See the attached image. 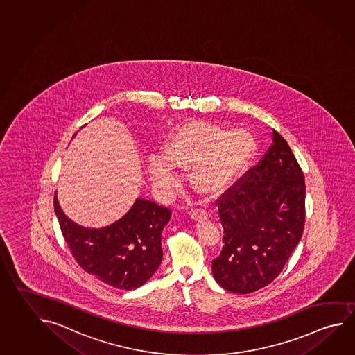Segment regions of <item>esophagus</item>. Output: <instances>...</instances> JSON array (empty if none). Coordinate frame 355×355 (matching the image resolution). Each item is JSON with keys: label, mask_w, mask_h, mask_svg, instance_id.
Returning a JSON list of instances; mask_svg holds the SVG:
<instances>
[{"label": "esophagus", "mask_w": 355, "mask_h": 355, "mask_svg": "<svg viewBox=\"0 0 355 355\" xmlns=\"http://www.w3.org/2000/svg\"><path fill=\"white\" fill-rule=\"evenodd\" d=\"M190 216L193 218V221H201V220H206L207 218V214L204 210H195L190 211Z\"/></svg>", "instance_id": "34e87169"}]
</instances>
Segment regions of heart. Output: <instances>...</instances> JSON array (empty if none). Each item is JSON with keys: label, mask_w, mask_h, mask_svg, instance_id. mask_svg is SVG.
I'll list each match as a JSON object with an SVG mask.
<instances>
[{"label": "heart", "mask_w": 355, "mask_h": 355, "mask_svg": "<svg viewBox=\"0 0 355 355\" xmlns=\"http://www.w3.org/2000/svg\"><path fill=\"white\" fill-rule=\"evenodd\" d=\"M257 154V141L243 128L191 121L168 134L164 157L149 159V175L154 185L173 189L174 168L190 170L191 185L198 193L221 196L240 180Z\"/></svg>", "instance_id": "heart-1"}]
</instances>
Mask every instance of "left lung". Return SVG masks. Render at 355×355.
Wrapping results in <instances>:
<instances>
[{
  "label": "left lung",
  "mask_w": 355,
  "mask_h": 355,
  "mask_svg": "<svg viewBox=\"0 0 355 355\" xmlns=\"http://www.w3.org/2000/svg\"><path fill=\"white\" fill-rule=\"evenodd\" d=\"M272 145L250 174L218 200L221 254L212 275L223 289L246 295L276 278L301 240L306 184L287 141L272 130Z\"/></svg>",
  "instance_id": "8db88e82"
}]
</instances>
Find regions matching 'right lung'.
Returning a JSON list of instances; mask_svg holds the SVG:
<instances>
[{
	"label": "right lung",
	"instance_id": "add662e5",
	"mask_svg": "<svg viewBox=\"0 0 355 355\" xmlns=\"http://www.w3.org/2000/svg\"><path fill=\"white\" fill-rule=\"evenodd\" d=\"M54 211L73 257L99 281L132 291L148 282L162 265V232L171 217L166 207L138 198L124 216L101 229L67 217L57 193Z\"/></svg>",
	"mask_w": 355,
	"mask_h": 355
}]
</instances>
